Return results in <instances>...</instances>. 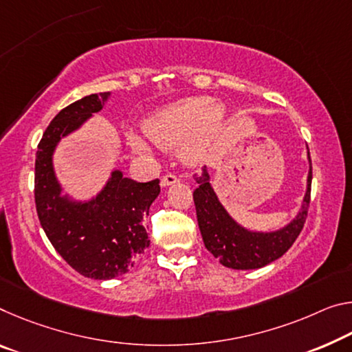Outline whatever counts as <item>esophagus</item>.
Here are the masks:
<instances>
[{
  "label": "esophagus",
  "mask_w": 352,
  "mask_h": 352,
  "mask_svg": "<svg viewBox=\"0 0 352 352\" xmlns=\"http://www.w3.org/2000/svg\"><path fill=\"white\" fill-rule=\"evenodd\" d=\"M180 182V175L177 174H167L163 178H161V186H169V185H174V183Z\"/></svg>",
  "instance_id": "obj_1"
}]
</instances>
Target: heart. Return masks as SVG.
I'll return each instance as SVG.
<instances>
[{
	"label": "heart",
	"mask_w": 352,
	"mask_h": 352,
	"mask_svg": "<svg viewBox=\"0 0 352 352\" xmlns=\"http://www.w3.org/2000/svg\"><path fill=\"white\" fill-rule=\"evenodd\" d=\"M226 120V111L211 97H188L166 104L144 122V135L161 150L180 147L189 164L206 160ZM130 146L144 152L148 146L136 135L128 136Z\"/></svg>",
	"instance_id": "b5f03b06"
}]
</instances>
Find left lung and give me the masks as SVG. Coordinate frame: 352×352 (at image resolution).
<instances>
[{
  "label": "left lung",
  "instance_id": "left-lung-1",
  "mask_svg": "<svg viewBox=\"0 0 352 352\" xmlns=\"http://www.w3.org/2000/svg\"><path fill=\"white\" fill-rule=\"evenodd\" d=\"M194 180L197 182L199 186L192 192V199L196 205L197 222L205 248L219 260L221 265L232 267V270H256V267L266 266L271 261L277 260L296 241L305 224L307 214H309L311 161L309 180H307V192L300 213L282 230L272 233L249 232L246 228L239 227L217 200L213 188L210 185V175L206 167H202V172L199 174H194Z\"/></svg>",
  "mask_w": 352,
  "mask_h": 352
}]
</instances>
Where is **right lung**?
Returning <instances> with one entry per match:
<instances>
[{
  "mask_svg": "<svg viewBox=\"0 0 352 352\" xmlns=\"http://www.w3.org/2000/svg\"><path fill=\"white\" fill-rule=\"evenodd\" d=\"M109 94L82 97L54 116L36 153L34 200L41 226L58 254L81 276L106 280L130 271L148 248L144 216L160 194V180L138 183L114 170L108 185L86 204L60 197L52 155L59 139L98 113Z\"/></svg>",
  "mask_w": 352,
  "mask_h": 352,
  "instance_id": "add662e5",
  "label": "right lung"
}]
</instances>
